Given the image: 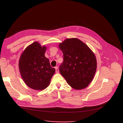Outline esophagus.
Masks as SVG:
<instances>
[{
  "label": "esophagus",
  "instance_id": "1",
  "mask_svg": "<svg viewBox=\"0 0 123 123\" xmlns=\"http://www.w3.org/2000/svg\"><path fill=\"white\" fill-rule=\"evenodd\" d=\"M55 72L57 73V74H58V73L59 72V70L58 69V68H57V67H56L55 68Z\"/></svg>",
  "mask_w": 123,
  "mask_h": 123
}]
</instances>
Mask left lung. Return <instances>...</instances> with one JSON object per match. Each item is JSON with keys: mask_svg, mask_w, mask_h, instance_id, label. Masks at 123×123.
Returning <instances> with one entry per match:
<instances>
[{"mask_svg": "<svg viewBox=\"0 0 123 123\" xmlns=\"http://www.w3.org/2000/svg\"><path fill=\"white\" fill-rule=\"evenodd\" d=\"M63 52V62L60 74L67 82L76 90L88 87L97 69V60L91 49L77 38H67L59 45Z\"/></svg>", "mask_w": 123, "mask_h": 123, "instance_id": "1", "label": "left lung"}]
</instances>
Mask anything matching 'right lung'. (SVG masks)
<instances>
[{"mask_svg": "<svg viewBox=\"0 0 123 123\" xmlns=\"http://www.w3.org/2000/svg\"><path fill=\"white\" fill-rule=\"evenodd\" d=\"M46 48L37 42L31 44L23 51L19 60V69L27 86L42 90L49 85L55 69L52 68L45 56Z\"/></svg>", "mask_w": 123, "mask_h": 123, "instance_id": "right-lung-1", "label": "right lung"}]
</instances>
